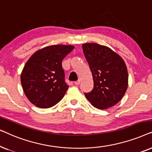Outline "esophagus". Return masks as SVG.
<instances>
[{
	"label": "esophagus",
	"mask_w": 152,
	"mask_h": 152,
	"mask_svg": "<svg viewBox=\"0 0 152 152\" xmlns=\"http://www.w3.org/2000/svg\"><path fill=\"white\" fill-rule=\"evenodd\" d=\"M80 80H77V81H76V82H74V84L76 85V86H78V85L80 84Z\"/></svg>",
	"instance_id": "esophagus-1"
}]
</instances>
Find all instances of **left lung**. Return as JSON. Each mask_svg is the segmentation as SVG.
Masks as SVG:
<instances>
[{
    "label": "left lung",
    "mask_w": 152,
    "mask_h": 152,
    "mask_svg": "<svg viewBox=\"0 0 152 152\" xmlns=\"http://www.w3.org/2000/svg\"><path fill=\"white\" fill-rule=\"evenodd\" d=\"M92 72L94 88L85 96L92 106L106 109L117 104L128 88L126 64L118 54L107 46L96 43L82 45Z\"/></svg>",
    "instance_id": "obj_1"
}]
</instances>
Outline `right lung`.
Returning a JSON list of instances; mask_svg holds the SVG:
<instances>
[{
    "label": "right lung",
    "mask_w": 152,
    "mask_h": 152,
    "mask_svg": "<svg viewBox=\"0 0 152 152\" xmlns=\"http://www.w3.org/2000/svg\"><path fill=\"white\" fill-rule=\"evenodd\" d=\"M74 48L72 45L48 46L29 58L21 72V82L32 104L48 108L63 98L69 86L64 80L62 62Z\"/></svg>",
    "instance_id": "1"
}]
</instances>
